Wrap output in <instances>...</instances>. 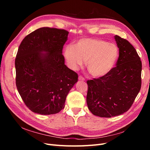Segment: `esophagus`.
<instances>
[{"instance_id": "obj_1", "label": "esophagus", "mask_w": 150, "mask_h": 150, "mask_svg": "<svg viewBox=\"0 0 150 150\" xmlns=\"http://www.w3.org/2000/svg\"><path fill=\"white\" fill-rule=\"evenodd\" d=\"M78 79H79V81H85V79L83 78V76H79Z\"/></svg>"}]
</instances>
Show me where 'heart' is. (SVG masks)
I'll use <instances>...</instances> for the list:
<instances>
[{
  "label": "heart",
  "instance_id": "obj_1",
  "mask_svg": "<svg viewBox=\"0 0 150 150\" xmlns=\"http://www.w3.org/2000/svg\"><path fill=\"white\" fill-rule=\"evenodd\" d=\"M119 55L118 48L113 43L94 38H82L75 44L67 45L64 56L73 69L82 66L85 61L90 74L95 78L106 75L115 66Z\"/></svg>",
  "mask_w": 150,
  "mask_h": 150
}]
</instances>
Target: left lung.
Returning a JSON list of instances; mask_svg holds the SVG:
<instances>
[{
    "mask_svg": "<svg viewBox=\"0 0 150 150\" xmlns=\"http://www.w3.org/2000/svg\"><path fill=\"white\" fill-rule=\"evenodd\" d=\"M116 67L103 77L88 80L86 102L95 116L111 117L126 112L132 106L142 86V64L134 47L118 35Z\"/></svg>",
    "mask_w": 150,
    "mask_h": 150,
    "instance_id": "left-lung-1",
    "label": "left lung"
}]
</instances>
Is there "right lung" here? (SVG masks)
<instances>
[{
	"mask_svg": "<svg viewBox=\"0 0 150 150\" xmlns=\"http://www.w3.org/2000/svg\"><path fill=\"white\" fill-rule=\"evenodd\" d=\"M69 32L41 28L22 40L15 60L16 83L30 110L42 115L56 114L64 108L78 75L64 64L62 49Z\"/></svg>",
	"mask_w": 150,
	"mask_h": 150,
	"instance_id": "add662e5",
	"label": "right lung"
}]
</instances>
